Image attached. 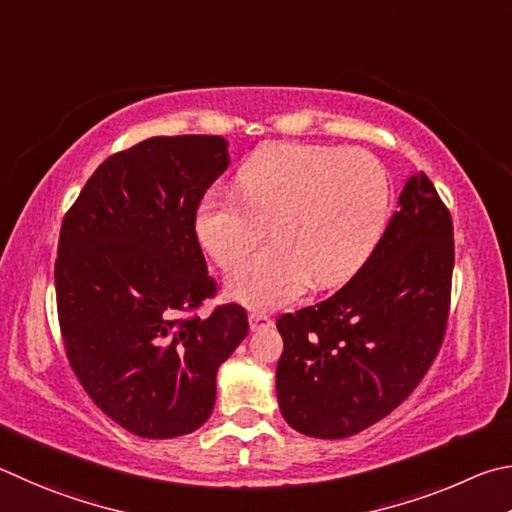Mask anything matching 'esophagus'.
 I'll return each mask as SVG.
<instances>
[{"mask_svg":"<svg viewBox=\"0 0 512 512\" xmlns=\"http://www.w3.org/2000/svg\"><path fill=\"white\" fill-rule=\"evenodd\" d=\"M270 326H274V321L267 315H263V312H251V315H249V328L251 330H263V328H270Z\"/></svg>","mask_w":512,"mask_h":512,"instance_id":"1","label":"esophagus"}]
</instances>
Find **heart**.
Instances as JSON below:
<instances>
[{"label": "heart", "mask_w": 512, "mask_h": 512, "mask_svg": "<svg viewBox=\"0 0 512 512\" xmlns=\"http://www.w3.org/2000/svg\"><path fill=\"white\" fill-rule=\"evenodd\" d=\"M236 195L197 206L206 256L233 270L273 222L275 242L240 265L229 294L256 310L281 308L315 288L342 285L369 261L391 215V179L378 157L342 146L274 143L236 177Z\"/></svg>", "instance_id": "1"}]
</instances>
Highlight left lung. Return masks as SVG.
Returning <instances> with one entry per match:
<instances>
[{"label": "left lung", "instance_id": "left-lung-1", "mask_svg": "<svg viewBox=\"0 0 512 512\" xmlns=\"http://www.w3.org/2000/svg\"><path fill=\"white\" fill-rule=\"evenodd\" d=\"M398 204L371 258L342 290L276 321L279 407L301 434L333 441L375 425L409 398L441 351L452 215L423 170L409 177Z\"/></svg>", "mask_w": 512, "mask_h": 512}]
</instances>
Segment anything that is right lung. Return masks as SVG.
Instances as JSON below:
<instances>
[{
  "instance_id": "1",
  "label": "right lung",
  "mask_w": 512,
  "mask_h": 512,
  "mask_svg": "<svg viewBox=\"0 0 512 512\" xmlns=\"http://www.w3.org/2000/svg\"><path fill=\"white\" fill-rule=\"evenodd\" d=\"M227 166L222 137H152L107 157L62 220L56 301L69 366L94 405L141 438L202 427L215 373L247 337L238 303L195 315L218 292L195 213Z\"/></svg>"
}]
</instances>
